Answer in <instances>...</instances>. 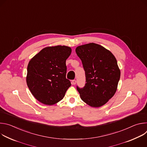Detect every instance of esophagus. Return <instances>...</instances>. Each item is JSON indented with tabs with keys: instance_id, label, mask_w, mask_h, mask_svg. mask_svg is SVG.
<instances>
[{
	"instance_id": "34e87169",
	"label": "esophagus",
	"mask_w": 147,
	"mask_h": 147,
	"mask_svg": "<svg viewBox=\"0 0 147 147\" xmlns=\"http://www.w3.org/2000/svg\"><path fill=\"white\" fill-rule=\"evenodd\" d=\"M76 80H72V84H73V85H75L76 84Z\"/></svg>"
}]
</instances>
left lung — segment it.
Wrapping results in <instances>:
<instances>
[{
  "label": "left lung",
  "instance_id": "obj_1",
  "mask_svg": "<svg viewBox=\"0 0 147 147\" xmlns=\"http://www.w3.org/2000/svg\"><path fill=\"white\" fill-rule=\"evenodd\" d=\"M76 52L81 59L86 74L83 88L77 86L81 99L92 107H100L115 95L120 71L114 55L94 43L79 46Z\"/></svg>",
  "mask_w": 147,
  "mask_h": 147
}]
</instances>
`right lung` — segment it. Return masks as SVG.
<instances>
[{
  "mask_svg": "<svg viewBox=\"0 0 147 147\" xmlns=\"http://www.w3.org/2000/svg\"><path fill=\"white\" fill-rule=\"evenodd\" d=\"M71 49L66 46L42 49L29 61L27 84L31 94L40 102L52 105L61 100L71 86L66 78V59Z\"/></svg>",
  "mask_w": 147,
  "mask_h": 147,
  "instance_id": "add662e5",
  "label": "right lung"
}]
</instances>
